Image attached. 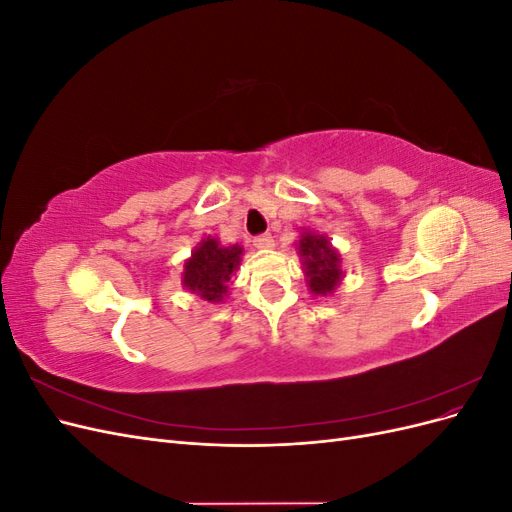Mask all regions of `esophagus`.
Instances as JSON below:
<instances>
[{
	"mask_svg": "<svg viewBox=\"0 0 512 512\" xmlns=\"http://www.w3.org/2000/svg\"><path fill=\"white\" fill-rule=\"evenodd\" d=\"M252 243L258 247V250H269V247H273V237L269 235V232H265V235L254 237Z\"/></svg>",
	"mask_w": 512,
	"mask_h": 512,
	"instance_id": "1",
	"label": "esophagus"
}]
</instances>
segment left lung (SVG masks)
Returning a JSON list of instances; mask_svg holds the SVG:
<instances>
[{"label": "left lung", "instance_id": "1", "mask_svg": "<svg viewBox=\"0 0 512 512\" xmlns=\"http://www.w3.org/2000/svg\"><path fill=\"white\" fill-rule=\"evenodd\" d=\"M299 252L305 262V273L309 277V288L316 294H329L342 280L337 252L322 235L307 232L299 241Z\"/></svg>", "mask_w": 512, "mask_h": 512}]
</instances>
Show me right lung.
Wrapping results in <instances>:
<instances>
[{
  "label": "right lung",
  "instance_id": "add662e5",
  "mask_svg": "<svg viewBox=\"0 0 512 512\" xmlns=\"http://www.w3.org/2000/svg\"><path fill=\"white\" fill-rule=\"evenodd\" d=\"M241 252L243 250L239 245L222 247L215 239L203 241L183 267L185 288H190L205 301H222L228 290L230 275L239 267Z\"/></svg>",
  "mask_w": 512,
  "mask_h": 512
}]
</instances>
